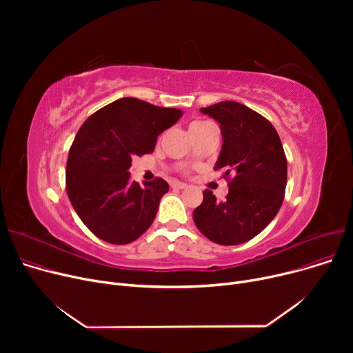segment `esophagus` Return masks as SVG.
Wrapping results in <instances>:
<instances>
[{"mask_svg": "<svg viewBox=\"0 0 353 353\" xmlns=\"http://www.w3.org/2000/svg\"><path fill=\"white\" fill-rule=\"evenodd\" d=\"M172 188L173 189H186L188 184L186 183H181V181H173L172 183Z\"/></svg>", "mask_w": 353, "mask_h": 353, "instance_id": "1", "label": "esophagus"}]
</instances>
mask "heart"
Segmentation results:
<instances>
[{
	"mask_svg": "<svg viewBox=\"0 0 353 353\" xmlns=\"http://www.w3.org/2000/svg\"><path fill=\"white\" fill-rule=\"evenodd\" d=\"M210 123L209 121H203V120H196V121H193L192 124H190V132H193V130H199V128H203V127H206V125H209Z\"/></svg>",
	"mask_w": 353,
	"mask_h": 353,
	"instance_id": "heart-1",
	"label": "heart"
}]
</instances>
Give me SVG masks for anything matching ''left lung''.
<instances>
[{"label":"left lung","instance_id":"8db88e82","mask_svg":"<svg viewBox=\"0 0 353 353\" xmlns=\"http://www.w3.org/2000/svg\"><path fill=\"white\" fill-rule=\"evenodd\" d=\"M200 111L220 124L223 145L214 170L229 180V193L219 201L212 190L203 192L193 220L214 243H245L270 223L283 203L288 161L282 141L269 120L240 103L220 101Z\"/></svg>","mask_w":353,"mask_h":353}]
</instances>
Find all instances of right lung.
Returning <instances> with one entry per match:
<instances>
[{
	"mask_svg": "<svg viewBox=\"0 0 353 353\" xmlns=\"http://www.w3.org/2000/svg\"><path fill=\"white\" fill-rule=\"evenodd\" d=\"M181 114L179 108L124 97L80 127L67 160V194L83 223L104 242L132 243L152 226L169 184L156 177L140 186L128 169L134 156L154 150L159 134Z\"/></svg>",
	"mask_w": 353,
	"mask_h": 353,
	"instance_id": "obj_1",
	"label": "right lung"
}]
</instances>
